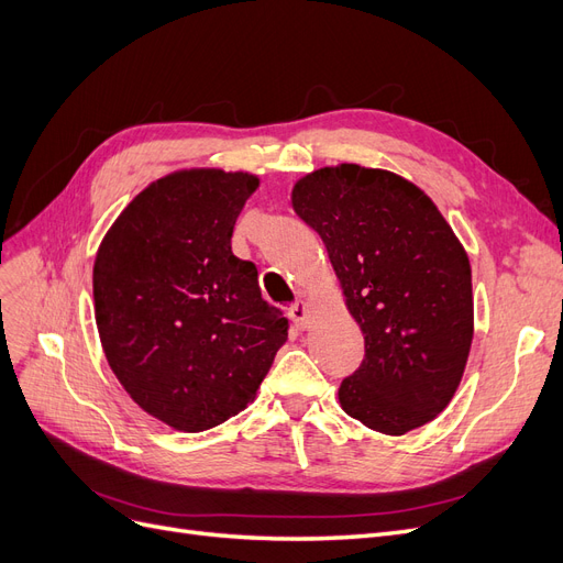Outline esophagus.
<instances>
[{
  "label": "esophagus",
  "mask_w": 563,
  "mask_h": 563,
  "mask_svg": "<svg viewBox=\"0 0 563 563\" xmlns=\"http://www.w3.org/2000/svg\"><path fill=\"white\" fill-rule=\"evenodd\" d=\"M287 316H289V320L295 322L297 329L303 331V329L310 327V316H313V308H310V303L306 299H299V301H295L292 306H289Z\"/></svg>",
  "instance_id": "obj_1"
}]
</instances>
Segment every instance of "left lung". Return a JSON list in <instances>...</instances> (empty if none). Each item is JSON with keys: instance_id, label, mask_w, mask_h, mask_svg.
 Returning a JSON list of instances; mask_svg holds the SVG:
<instances>
[{"instance_id": "obj_1", "label": "left lung", "mask_w": 563, "mask_h": 563, "mask_svg": "<svg viewBox=\"0 0 563 563\" xmlns=\"http://www.w3.org/2000/svg\"><path fill=\"white\" fill-rule=\"evenodd\" d=\"M295 213L320 234L364 334V362L339 387L364 427L404 435L439 418L473 341L468 255L418 185L387 169L336 164L301 176Z\"/></svg>"}]
</instances>
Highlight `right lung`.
<instances>
[{
	"label": "right lung",
	"mask_w": 563,
	"mask_h": 563,
	"mask_svg": "<svg viewBox=\"0 0 563 563\" xmlns=\"http://www.w3.org/2000/svg\"><path fill=\"white\" fill-rule=\"evenodd\" d=\"M257 187L250 172H172L143 187L99 243L92 295L103 355L134 404L176 431H206L253 404L287 341L255 264L232 253Z\"/></svg>",
	"instance_id": "add662e5"
}]
</instances>
